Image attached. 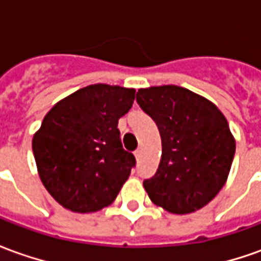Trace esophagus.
Wrapping results in <instances>:
<instances>
[{
	"label": "esophagus",
	"mask_w": 261,
	"mask_h": 261,
	"mask_svg": "<svg viewBox=\"0 0 261 261\" xmlns=\"http://www.w3.org/2000/svg\"><path fill=\"white\" fill-rule=\"evenodd\" d=\"M134 155H136L137 159H140V156H141V149H140V148L136 149V151H134Z\"/></svg>",
	"instance_id": "obj_1"
}]
</instances>
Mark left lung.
Returning <instances> with one entry per match:
<instances>
[{
  "mask_svg": "<svg viewBox=\"0 0 261 261\" xmlns=\"http://www.w3.org/2000/svg\"><path fill=\"white\" fill-rule=\"evenodd\" d=\"M137 103L156 123L162 140L158 169L144 180L151 201L172 214L207 205L224 187L235 155L224 114L176 85L138 89Z\"/></svg>",
  "mask_w": 261,
  "mask_h": 261,
  "instance_id": "1",
  "label": "left lung"
}]
</instances>
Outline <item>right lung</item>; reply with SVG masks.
Wrapping results in <instances>:
<instances>
[{"label": "right lung", "instance_id": "add662e5", "mask_svg": "<svg viewBox=\"0 0 261 261\" xmlns=\"http://www.w3.org/2000/svg\"><path fill=\"white\" fill-rule=\"evenodd\" d=\"M136 89L95 84L60 100L43 119L32 148L43 185L74 213H95L114 201L136 166L117 128Z\"/></svg>", "mask_w": 261, "mask_h": 261}]
</instances>
